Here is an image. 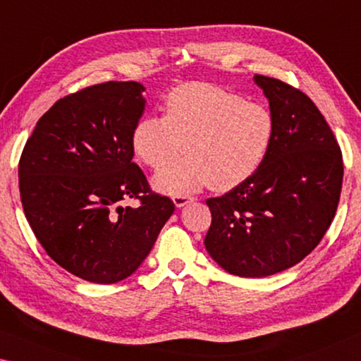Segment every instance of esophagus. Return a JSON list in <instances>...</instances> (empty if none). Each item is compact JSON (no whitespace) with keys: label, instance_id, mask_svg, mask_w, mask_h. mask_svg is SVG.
<instances>
[{"label":"esophagus","instance_id":"obj_1","mask_svg":"<svg viewBox=\"0 0 361 361\" xmlns=\"http://www.w3.org/2000/svg\"><path fill=\"white\" fill-rule=\"evenodd\" d=\"M192 201V197L190 196H173V202L176 207H185L186 204H190Z\"/></svg>","mask_w":361,"mask_h":361}]
</instances>
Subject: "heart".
I'll use <instances>...</instances> for the list:
<instances>
[{
	"instance_id": "obj_1",
	"label": "heart",
	"mask_w": 361,
	"mask_h": 361,
	"mask_svg": "<svg viewBox=\"0 0 361 361\" xmlns=\"http://www.w3.org/2000/svg\"><path fill=\"white\" fill-rule=\"evenodd\" d=\"M164 117H142L131 135L142 164L161 170L178 158L185 145L187 159L154 178L159 191L181 196L205 186L230 191L262 167L271 149L276 122L257 101L204 82L171 90Z\"/></svg>"
}]
</instances>
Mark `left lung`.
<instances>
[{
  "mask_svg": "<svg viewBox=\"0 0 361 361\" xmlns=\"http://www.w3.org/2000/svg\"><path fill=\"white\" fill-rule=\"evenodd\" d=\"M254 82L276 122L271 149L247 181L205 201V249L241 278L270 276L304 260L334 219L344 178L341 147L313 101L278 78Z\"/></svg>",
  "mask_w": 361,
  "mask_h": 361,
  "instance_id": "8db88e82",
  "label": "left lung"
}]
</instances>
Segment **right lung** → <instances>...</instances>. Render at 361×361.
Returning a JSON list of instances; mask_svg holds the SVG:
<instances>
[{
    "mask_svg": "<svg viewBox=\"0 0 361 361\" xmlns=\"http://www.w3.org/2000/svg\"><path fill=\"white\" fill-rule=\"evenodd\" d=\"M145 87L106 82L68 94L38 120L19 162L20 201L57 265L90 283L133 274L175 204L131 162ZM138 198V208L121 205Z\"/></svg>",
    "mask_w": 361,
    "mask_h": 361,
    "instance_id": "add662e5",
    "label": "right lung"
}]
</instances>
